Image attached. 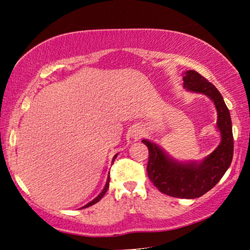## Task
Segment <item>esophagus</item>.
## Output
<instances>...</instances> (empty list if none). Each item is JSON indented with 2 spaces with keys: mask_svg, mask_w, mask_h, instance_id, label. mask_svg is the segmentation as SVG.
Listing matches in <instances>:
<instances>
[{
  "mask_svg": "<svg viewBox=\"0 0 250 250\" xmlns=\"http://www.w3.org/2000/svg\"><path fill=\"white\" fill-rule=\"evenodd\" d=\"M140 134H141V131L140 130H135L134 133H133V137L134 138H138V137H140Z\"/></svg>",
  "mask_w": 250,
  "mask_h": 250,
  "instance_id": "1",
  "label": "esophagus"
}]
</instances>
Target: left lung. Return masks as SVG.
<instances>
[{"label": "left lung", "instance_id": "obj_1", "mask_svg": "<svg viewBox=\"0 0 250 250\" xmlns=\"http://www.w3.org/2000/svg\"><path fill=\"white\" fill-rule=\"evenodd\" d=\"M183 82L186 90L205 95L216 107L218 146L201 162H181L156 143L146 139L142 142L149 149L147 175L159 191L177 198H196L213 188L230 167L234 138L229 110L217 88L195 70L185 71Z\"/></svg>", "mask_w": 250, "mask_h": 250}]
</instances>
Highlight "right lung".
I'll use <instances>...</instances> for the list:
<instances>
[{"mask_svg": "<svg viewBox=\"0 0 250 250\" xmlns=\"http://www.w3.org/2000/svg\"><path fill=\"white\" fill-rule=\"evenodd\" d=\"M117 155H118V154H116L115 156H113V159H112V162H113V161H115V160H116V158H117ZM109 181H110V175H108V177H107V182H105V185H104V189H103V191H101V193L99 194V195H98V196H97L96 198H94V200H92L91 202H89V203H88V204H86V205H84V206H83V207H82V208H86V207H89V206H91V205H94V204H96V203H97V202H99V201L101 200V198H103V197H104V194H105V192H107V189H108V188H109Z\"/></svg>", "mask_w": 250, "mask_h": 250, "instance_id": "add662e5", "label": "right lung"}]
</instances>
